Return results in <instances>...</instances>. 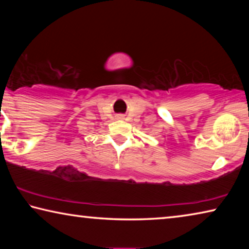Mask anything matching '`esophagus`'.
<instances>
[{"instance_id": "1", "label": "esophagus", "mask_w": 249, "mask_h": 249, "mask_svg": "<svg viewBox=\"0 0 249 249\" xmlns=\"http://www.w3.org/2000/svg\"><path fill=\"white\" fill-rule=\"evenodd\" d=\"M119 117H123V116H122V115H119Z\"/></svg>"}]
</instances>
